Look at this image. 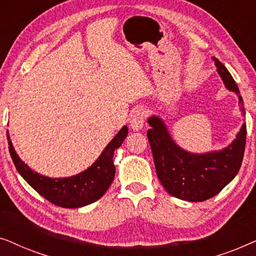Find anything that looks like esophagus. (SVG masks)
Wrapping results in <instances>:
<instances>
[{
    "label": "esophagus",
    "mask_w": 256,
    "mask_h": 256,
    "mask_svg": "<svg viewBox=\"0 0 256 256\" xmlns=\"http://www.w3.org/2000/svg\"><path fill=\"white\" fill-rule=\"evenodd\" d=\"M146 116V112L143 108H138L132 112L130 115V127L134 130H140V129L143 128V124H144Z\"/></svg>",
    "instance_id": "obj_1"
}]
</instances>
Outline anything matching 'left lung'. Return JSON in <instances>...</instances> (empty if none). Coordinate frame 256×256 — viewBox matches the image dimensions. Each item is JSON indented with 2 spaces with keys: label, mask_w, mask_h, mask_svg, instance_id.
I'll return each mask as SVG.
<instances>
[{
  "label": "left lung",
  "mask_w": 256,
  "mask_h": 256,
  "mask_svg": "<svg viewBox=\"0 0 256 256\" xmlns=\"http://www.w3.org/2000/svg\"><path fill=\"white\" fill-rule=\"evenodd\" d=\"M216 72L224 85L239 96L244 115V101L236 82L225 65L213 58ZM150 146L157 177L168 194L182 200L204 202L218 194L239 172L246 144V124H242L236 138L220 150L204 154L190 152L180 146L171 136L166 122L158 115L148 118Z\"/></svg>",
  "instance_id": "obj_1"
}]
</instances>
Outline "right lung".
I'll return each mask as SVG.
<instances>
[{"mask_svg":"<svg viewBox=\"0 0 256 256\" xmlns=\"http://www.w3.org/2000/svg\"><path fill=\"white\" fill-rule=\"evenodd\" d=\"M127 134L128 127L124 126L92 166L74 176L62 178H51L34 171L17 155L9 132H6V138L16 170L26 183L52 204L60 208H76L92 204L106 194L115 176L114 152L124 143Z\"/></svg>","mask_w":256,"mask_h":256,"instance_id":"1","label":"right lung"}]
</instances>
